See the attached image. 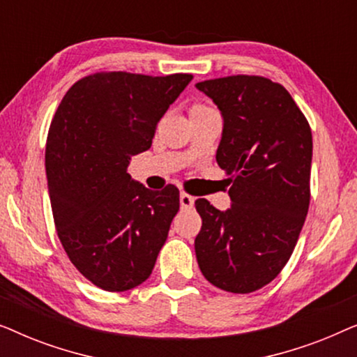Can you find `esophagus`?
Wrapping results in <instances>:
<instances>
[{
  "label": "esophagus",
  "instance_id": "esophagus-1",
  "mask_svg": "<svg viewBox=\"0 0 357 357\" xmlns=\"http://www.w3.org/2000/svg\"><path fill=\"white\" fill-rule=\"evenodd\" d=\"M195 204V198L190 197L188 193H180V206L182 209H192Z\"/></svg>",
  "mask_w": 357,
  "mask_h": 357
}]
</instances>
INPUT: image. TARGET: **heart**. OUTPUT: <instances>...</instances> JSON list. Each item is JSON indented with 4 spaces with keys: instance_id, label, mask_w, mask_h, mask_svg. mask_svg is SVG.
Listing matches in <instances>:
<instances>
[{
    "instance_id": "b5f03b06",
    "label": "heart",
    "mask_w": 357,
    "mask_h": 357,
    "mask_svg": "<svg viewBox=\"0 0 357 357\" xmlns=\"http://www.w3.org/2000/svg\"><path fill=\"white\" fill-rule=\"evenodd\" d=\"M203 109H208V107L203 104H193L192 107H190V112H197V110H203Z\"/></svg>"
}]
</instances>
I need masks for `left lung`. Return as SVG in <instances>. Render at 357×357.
<instances>
[{"label": "left lung", "instance_id": "obj_1", "mask_svg": "<svg viewBox=\"0 0 357 357\" xmlns=\"http://www.w3.org/2000/svg\"><path fill=\"white\" fill-rule=\"evenodd\" d=\"M224 116L216 160L231 175L227 211L195 202L198 266L219 289L248 294L280 275L310 203L312 130L280 82L236 75L198 82Z\"/></svg>", "mask_w": 357, "mask_h": 357}]
</instances>
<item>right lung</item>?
Segmentation results:
<instances>
[{
    "label": "right lung",
    "instance_id": "right-lung-1",
    "mask_svg": "<svg viewBox=\"0 0 357 357\" xmlns=\"http://www.w3.org/2000/svg\"><path fill=\"white\" fill-rule=\"evenodd\" d=\"M192 75L100 71L76 81L47 136L56 234L76 270L104 291L148 280L180 208L178 188L135 183L130 155L151 148L158 121Z\"/></svg>",
    "mask_w": 357,
    "mask_h": 357
}]
</instances>
